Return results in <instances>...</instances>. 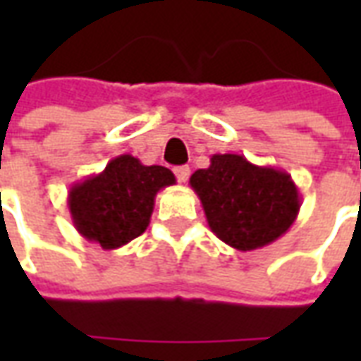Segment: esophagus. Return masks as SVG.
<instances>
[{
  "mask_svg": "<svg viewBox=\"0 0 361 361\" xmlns=\"http://www.w3.org/2000/svg\"><path fill=\"white\" fill-rule=\"evenodd\" d=\"M173 173H176L178 181L185 183V181L189 180V176H191V170H189V166H178V168L173 170Z\"/></svg>",
  "mask_w": 361,
  "mask_h": 361,
  "instance_id": "34e87169",
  "label": "esophagus"
}]
</instances>
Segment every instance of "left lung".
Segmentation results:
<instances>
[{"label":"left lung","mask_w":361,"mask_h":361,"mask_svg":"<svg viewBox=\"0 0 361 361\" xmlns=\"http://www.w3.org/2000/svg\"><path fill=\"white\" fill-rule=\"evenodd\" d=\"M189 185L203 204L209 228L238 251L265 247L284 235L302 207L292 176L251 164L242 154H212Z\"/></svg>","instance_id":"8db88e82"}]
</instances>
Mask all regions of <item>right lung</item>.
Instances as JSON below:
<instances>
[{
  "mask_svg": "<svg viewBox=\"0 0 361 361\" xmlns=\"http://www.w3.org/2000/svg\"><path fill=\"white\" fill-rule=\"evenodd\" d=\"M173 183L176 176L164 166H145L131 154L111 158L102 172L69 189L75 230L102 250H118L147 230L154 197Z\"/></svg>",
  "mask_w": 361,
  "mask_h": 361,
  "instance_id": "add662e5",
  "label": "right lung"
}]
</instances>
